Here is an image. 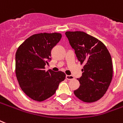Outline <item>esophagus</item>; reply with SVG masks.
I'll return each mask as SVG.
<instances>
[{
  "label": "esophagus",
  "mask_w": 123,
  "mask_h": 123,
  "mask_svg": "<svg viewBox=\"0 0 123 123\" xmlns=\"http://www.w3.org/2000/svg\"><path fill=\"white\" fill-rule=\"evenodd\" d=\"M66 79L68 80H72V79H74V77L73 75H66Z\"/></svg>",
  "instance_id": "1"
}]
</instances>
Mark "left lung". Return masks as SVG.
<instances>
[{
    "instance_id": "8db88e82",
    "label": "left lung",
    "mask_w": 123,
    "mask_h": 123,
    "mask_svg": "<svg viewBox=\"0 0 123 123\" xmlns=\"http://www.w3.org/2000/svg\"><path fill=\"white\" fill-rule=\"evenodd\" d=\"M65 35L80 65L82 75L74 95L82 102L98 100L107 91L113 75L111 56L104 43L80 31H67Z\"/></svg>"
}]
</instances>
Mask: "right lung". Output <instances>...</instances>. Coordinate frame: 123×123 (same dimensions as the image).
Returning <instances> with one entry per match:
<instances>
[{"label": "right lung", "instance_id": "1", "mask_svg": "<svg viewBox=\"0 0 123 123\" xmlns=\"http://www.w3.org/2000/svg\"><path fill=\"white\" fill-rule=\"evenodd\" d=\"M60 33H39L26 39L16 53L15 72L22 91L29 98L42 102L55 93L66 75L62 71L45 70L54 46L60 41Z\"/></svg>", "mask_w": 123, "mask_h": 123}]
</instances>
